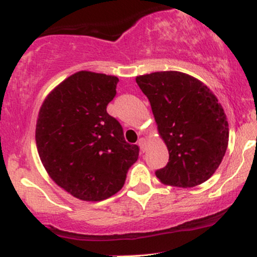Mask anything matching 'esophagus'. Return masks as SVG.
<instances>
[{
	"label": "esophagus",
	"mask_w": 257,
	"mask_h": 257,
	"mask_svg": "<svg viewBox=\"0 0 257 257\" xmlns=\"http://www.w3.org/2000/svg\"><path fill=\"white\" fill-rule=\"evenodd\" d=\"M146 145H147V141H146V139H144V138H141L140 140H139V146H140V149H141V151H145V149H146Z\"/></svg>",
	"instance_id": "34e87169"
}]
</instances>
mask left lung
<instances>
[{"label": "left lung", "mask_w": 257, "mask_h": 257, "mask_svg": "<svg viewBox=\"0 0 257 257\" xmlns=\"http://www.w3.org/2000/svg\"><path fill=\"white\" fill-rule=\"evenodd\" d=\"M149 99L169 162L156 172L164 185L194 187L210 179L228 145V122L214 93L199 79L179 71L138 76Z\"/></svg>", "instance_id": "1"}]
</instances>
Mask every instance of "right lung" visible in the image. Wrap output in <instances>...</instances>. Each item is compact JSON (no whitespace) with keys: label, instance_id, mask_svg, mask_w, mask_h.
I'll return each instance as SVG.
<instances>
[{"label":"right lung","instance_id":"obj_1","mask_svg":"<svg viewBox=\"0 0 257 257\" xmlns=\"http://www.w3.org/2000/svg\"><path fill=\"white\" fill-rule=\"evenodd\" d=\"M116 76L79 71L44 99L36 145L53 181L76 198L100 202L117 193L139 157L122 125L106 111L116 95Z\"/></svg>","mask_w":257,"mask_h":257}]
</instances>
